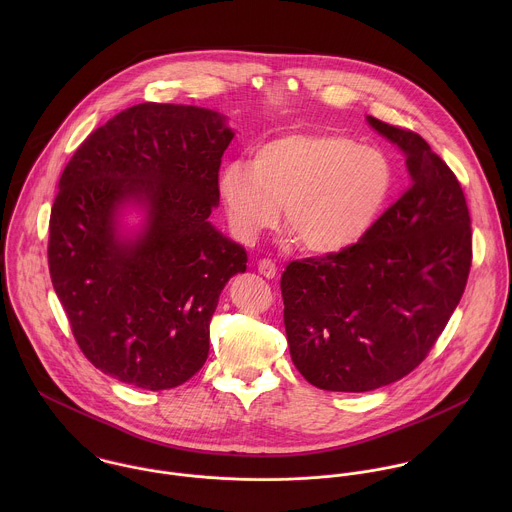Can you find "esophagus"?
I'll list each match as a JSON object with an SVG mask.
<instances>
[{
    "mask_svg": "<svg viewBox=\"0 0 512 512\" xmlns=\"http://www.w3.org/2000/svg\"><path fill=\"white\" fill-rule=\"evenodd\" d=\"M258 272H260L264 278L272 280V278H276V274H278V268H276L274 260H270V258H262V260L258 262Z\"/></svg>",
    "mask_w": 512,
    "mask_h": 512,
    "instance_id": "obj_1",
    "label": "esophagus"
}]
</instances>
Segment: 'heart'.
<instances>
[{
  "instance_id": "heart-1",
  "label": "heart",
  "mask_w": 512,
  "mask_h": 512,
  "mask_svg": "<svg viewBox=\"0 0 512 512\" xmlns=\"http://www.w3.org/2000/svg\"><path fill=\"white\" fill-rule=\"evenodd\" d=\"M394 187L388 157L376 147L331 132H288L254 149L252 165L236 159L220 171L228 219L244 240L286 226L311 254L357 244L384 211Z\"/></svg>"
}]
</instances>
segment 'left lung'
Wrapping results in <instances>:
<instances>
[{"label": "left lung", "mask_w": 512, "mask_h": 512, "mask_svg": "<svg viewBox=\"0 0 512 512\" xmlns=\"http://www.w3.org/2000/svg\"><path fill=\"white\" fill-rule=\"evenodd\" d=\"M368 124L406 153L412 185L347 250L293 260L282 274L293 365L321 390L400 380L436 345L471 268L463 189L416 132Z\"/></svg>", "instance_id": "obj_1"}]
</instances>
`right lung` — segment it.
<instances>
[{
  "mask_svg": "<svg viewBox=\"0 0 512 512\" xmlns=\"http://www.w3.org/2000/svg\"><path fill=\"white\" fill-rule=\"evenodd\" d=\"M234 138L213 110L144 102L94 130L67 163L49 220V272L84 357L120 382L167 390L209 357V325L246 250L209 217ZM147 207L134 240L115 228Z\"/></svg>",
  "mask_w": 512,
  "mask_h": 512,
  "instance_id": "obj_1",
  "label": "right lung"
}]
</instances>
